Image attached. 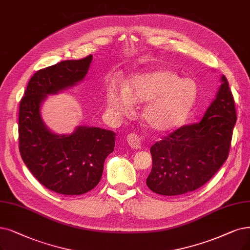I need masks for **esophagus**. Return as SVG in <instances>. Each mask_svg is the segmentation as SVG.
Listing matches in <instances>:
<instances>
[{
    "mask_svg": "<svg viewBox=\"0 0 250 250\" xmlns=\"http://www.w3.org/2000/svg\"><path fill=\"white\" fill-rule=\"evenodd\" d=\"M127 142L132 148L141 147V139H139V135L135 133H129L127 135Z\"/></svg>",
    "mask_w": 250,
    "mask_h": 250,
    "instance_id": "1",
    "label": "esophagus"
}]
</instances>
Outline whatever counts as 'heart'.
Masks as SVG:
<instances>
[{
    "instance_id": "1",
    "label": "heart",
    "mask_w": 250,
    "mask_h": 250,
    "mask_svg": "<svg viewBox=\"0 0 250 250\" xmlns=\"http://www.w3.org/2000/svg\"><path fill=\"white\" fill-rule=\"evenodd\" d=\"M197 85L169 69L134 76L127 89L113 87L106 93L108 106L120 115H130L134 104H147L143 112L146 125L156 132H167L184 124L192 111Z\"/></svg>"
}]
</instances>
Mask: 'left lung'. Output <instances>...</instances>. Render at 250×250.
<instances>
[{
    "label": "left lung",
    "mask_w": 250,
    "mask_h": 250,
    "mask_svg": "<svg viewBox=\"0 0 250 250\" xmlns=\"http://www.w3.org/2000/svg\"><path fill=\"white\" fill-rule=\"evenodd\" d=\"M199 123L185 125L151 147L153 167L146 186L156 194L177 196L201 188L229 153L237 115L228 80Z\"/></svg>",
    "instance_id": "left-lung-1"
}]
</instances>
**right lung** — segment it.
<instances>
[{"label":"right lung","instance_id":"1","mask_svg":"<svg viewBox=\"0 0 250 250\" xmlns=\"http://www.w3.org/2000/svg\"><path fill=\"white\" fill-rule=\"evenodd\" d=\"M92 55L40 69L29 80L19 104V152L28 170L50 191L82 195L101 181L105 158L114 151L116 133L79 126L69 135L52 133L40 113L48 94L72 87L85 78Z\"/></svg>","mask_w":250,"mask_h":250}]
</instances>
